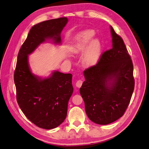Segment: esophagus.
<instances>
[{
  "instance_id": "1",
  "label": "esophagus",
  "mask_w": 149,
  "mask_h": 149,
  "mask_svg": "<svg viewBox=\"0 0 149 149\" xmlns=\"http://www.w3.org/2000/svg\"><path fill=\"white\" fill-rule=\"evenodd\" d=\"M82 84H83V81L81 79H78L76 83V86H77L78 88H80Z\"/></svg>"
}]
</instances>
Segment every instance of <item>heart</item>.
Wrapping results in <instances>:
<instances>
[{
	"label": "heart",
	"mask_w": 149,
	"mask_h": 149,
	"mask_svg": "<svg viewBox=\"0 0 149 149\" xmlns=\"http://www.w3.org/2000/svg\"><path fill=\"white\" fill-rule=\"evenodd\" d=\"M94 35V31L91 30L82 31L76 36L74 43L71 47L72 52L78 53L83 52L87 47L82 58L83 65L85 67H91L95 65L100 58L102 45L97 38L91 41Z\"/></svg>",
	"instance_id": "1"
}]
</instances>
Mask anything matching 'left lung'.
<instances>
[{"label": "left lung", "instance_id": "left-lung-1", "mask_svg": "<svg viewBox=\"0 0 149 149\" xmlns=\"http://www.w3.org/2000/svg\"><path fill=\"white\" fill-rule=\"evenodd\" d=\"M112 48L103 52L96 65L84 71L79 91L89 119L106 125L121 118L134 89L133 63L124 42L111 26Z\"/></svg>", "mask_w": 149, "mask_h": 149}]
</instances>
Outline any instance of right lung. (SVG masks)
Masks as SVG:
<instances>
[{"label":"right lung","instance_id":"obj_1","mask_svg":"<svg viewBox=\"0 0 149 149\" xmlns=\"http://www.w3.org/2000/svg\"><path fill=\"white\" fill-rule=\"evenodd\" d=\"M67 22L66 17H61L33 26L18 54L14 71L18 104L31 123L42 129L55 128L66 119L73 92V76L57 71L49 78L40 79L31 73L28 55L46 39L60 43V33Z\"/></svg>","mask_w":149,"mask_h":149}]
</instances>
